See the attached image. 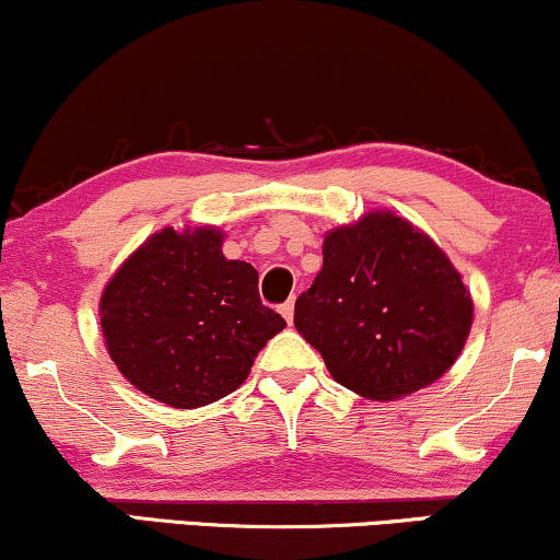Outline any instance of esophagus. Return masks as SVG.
<instances>
[{"label": "esophagus", "mask_w": 560, "mask_h": 560, "mask_svg": "<svg viewBox=\"0 0 560 560\" xmlns=\"http://www.w3.org/2000/svg\"><path fill=\"white\" fill-rule=\"evenodd\" d=\"M279 310H281V315H284V318H287V323L294 320V300H287Z\"/></svg>", "instance_id": "obj_1"}]
</instances>
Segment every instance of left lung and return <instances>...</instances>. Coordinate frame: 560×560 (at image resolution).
I'll list each match as a JSON object with an SVG mask.
<instances>
[{
	"label": "left lung",
	"instance_id": "1",
	"mask_svg": "<svg viewBox=\"0 0 560 560\" xmlns=\"http://www.w3.org/2000/svg\"><path fill=\"white\" fill-rule=\"evenodd\" d=\"M294 326L336 383L375 401L441 378L464 349L472 300L433 240L394 213H368L323 242V268Z\"/></svg>",
	"mask_w": 560,
	"mask_h": 560
}]
</instances>
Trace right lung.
Masks as SVG:
<instances>
[{
  "mask_svg": "<svg viewBox=\"0 0 560 560\" xmlns=\"http://www.w3.org/2000/svg\"><path fill=\"white\" fill-rule=\"evenodd\" d=\"M287 320L262 305L258 271L226 260L221 232L153 234L101 298V331L119 373L151 399L206 407L242 386Z\"/></svg>",
  "mask_w": 560,
  "mask_h": 560,
  "instance_id": "right-lung-1",
  "label": "right lung"
}]
</instances>
